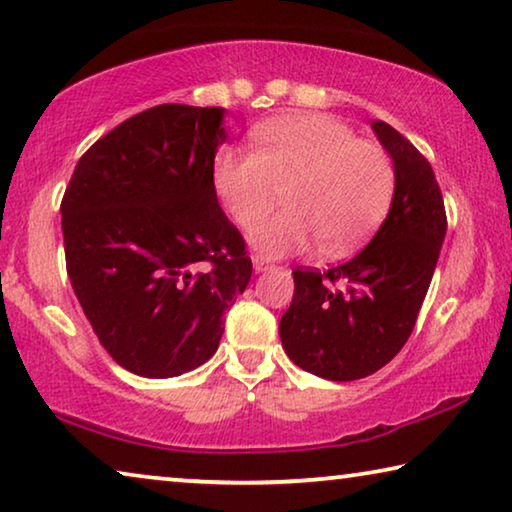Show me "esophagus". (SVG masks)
<instances>
[{
	"label": "esophagus",
	"instance_id": "obj_1",
	"mask_svg": "<svg viewBox=\"0 0 512 512\" xmlns=\"http://www.w3.org/2000/svg\"><path fill=\"white\" fill-rule=\"evenodd\" d=\"M251 263H254L256 272H265V270H270V267H272V263L263 256H251Z\"/></svg>",
	"mask_w": 512,
	"mask_h": 512
}]
</instances>
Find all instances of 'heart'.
Instances as JSON below:
<instances>
[{
	"label": "heart",
	"mask_w": 512,
	"mask_h": 512,
	"mask_svg": "<svg viewBox=\"0 0 512 512\" xmlns=\"http://www.w3.org/2000/svg\"><path fill=\"white\" fill-rule=\"evenodd\" d=\"M254 149L222 147L213 183L233 222L254 226L282 190L289 208L251 231L256 249L288 256L313 247L347 251L374 231L395 192V167L379 145L358 140L322 113L283 115L254 131Z\"/></svg>",
	"instance_id": "b5f03b06"
}]
</instances>
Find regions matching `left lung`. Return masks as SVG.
Instances as JSON below:
<instances>
[{
  "label": "left lung",
  "mask_w": 512,
  "mask_h": 512,
  "mask_svg": "<svg viewBox=\"0 0 512 512\" xmlns=\"http://www.w3.org/2000/svg\"><path fill=\"white\" fill-rule=\"evenodd\" d=\"M376 138L395 165L388 217L363 251L329 272L292 270L295 297L279 322L301 370L356 381L381 370L413 333L447 233L445 201L426 158L381 120Z\"/></svg>",
  "instance_id": "8db88e82"
}]
</instances>
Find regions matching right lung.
<instances>
[{
	"mask_svg": "<svg viewBox=\"0 0 512 512\" xmlns=\"http://www.w3.org/2000/svg\"><path fill=\"white\" fill-rule=\"evenodd\" d=\"M224 113L161 104L129 117L79 158L61 201L74 295L115 363L147 379L204 365L251 279L213 183Z\"/></svg>",
	"mask_w": 512,
	"mask_h": 512,
	"instance_id": "add662e5",
	"label": "right lung"
}]
</instances>
